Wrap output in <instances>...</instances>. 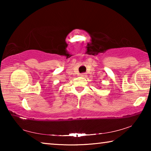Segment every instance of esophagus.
Instances as JSON below:
<instances>
[{
    "label": "esophagus",
    "mask_w": 151,
    "mask_h": 151,
    "mask_svg": "<svg viewBox=\"0 0 151 151\" xmlns=\"http://www.w3.org/2000/svg\"><path fill=\"white\" fill-rule=\"evenodd\" d=\"M80 76H81V77H86V75L85 73H82V74H81Z\"/></svg>",
    "instance_id": "esophagus-1"
}]
</instances>
